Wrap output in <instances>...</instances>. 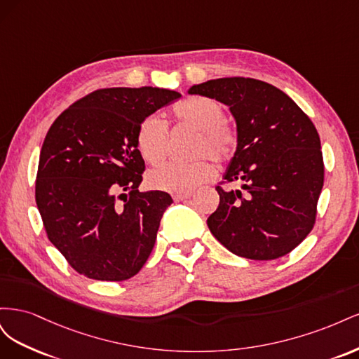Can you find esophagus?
<instances>
[{"label":"esophagus","instance_id":"esophagus-1","mask_svg":"<svg viewBox=\"0 0 359 359\" xmlns=\"http://www.w3.org/2000/svg\"><path fill=\"white\" fill-rule=\"evenodd\" d=\"M191 198V193H180V194H173V201L175 202H181V201H186Z\"/></svg>","mask_w":359,"mask_h":359}]
</instances>
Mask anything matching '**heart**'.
I'll return each mask as SVG.
<instances>
[{
	"mask_svg": "<svg viewBox=\"0 0 359 359\" xmlns=\"http://www.w3.org/2000/svg\"><path fill=\"white\" fill-rule=\"evenodd\" d=\"M173 116L181 124L199 130L194 154H208L215 161L231 158L236 149L235 128L224 121L223 104L205 95H193L173 107ZM168 124L158 115H149L137 128V149L149 165H158L168 154ZM214 175V168L206 158L191 163H166L148 173V184L156 190L173 194L190 193Z\"/></svg>",
	"mask_w": 359,
	"mask_h": 359,
	"instance_id": "1",
	"label": "heart"
}]
</instances>
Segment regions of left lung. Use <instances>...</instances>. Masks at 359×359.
I'll return each mask as SVG.
<instances>
[{
  "label": "left lung",
  "instance_id": "left-lung-1",
  "mask_svg": "<svg viewBox=\"0 0 359 359\" xmlns=\"http://www.w3.org/2000/svg\"><path fill=\"white\" fill-rule=\"evenodd\" d=\"M229 107L238 144L223 180L240 190H215L206 220L229 252L273 260L292 252L313 229L323 187L320 139L311 119L287 94L250 78L211 79L189 88Z\"/></svg>",
  "mask_w": 359,
  "mask_h": 359
}]
</instances>
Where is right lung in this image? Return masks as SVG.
<instances>
[{
  "instance_id": "obj_1",
  "label": "right lung",
  "mask_w": 359,
  "mask_h": 359,
  "mask_svg": "<svg viewBox=\"0 0 359 359\" xmlns=\"http://www.w3.org/2000/svg\"><path fill=\"white\" fill-rule=\"evenodd\" d=\"M180 97L153 86L97 90L50 126L40 151L36 202L49 241L79 274L123 281L153 252L173 201L166 191H139L145 161L136 136L147 116Z\"/></svg>"
}]
</instances>
